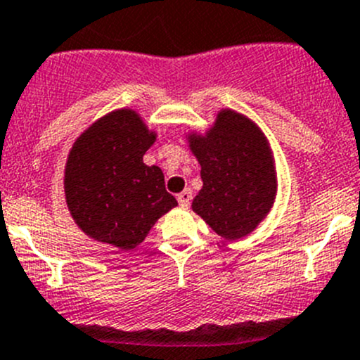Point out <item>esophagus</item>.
<instances>
[{
    "instance_id": "34e87169",
    "label": "esophagus",
    "mask_w": 360,
    "mask_h": 360,
    "mask_svg": "<svg viewBox=\"0 0 360 360\" xmlns=\"http://www.w3.org/2000/svg\"><path fill=\"white\" fill-rule=\"evenodd\" d=\"M176 200H178V205H180V207L187 208L191 205V200H193V193H191L189 189H186L184 193L178 194Z\"/></svg>"
}]
</instances>
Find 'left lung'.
<instances>
[{"label":"left lung","instance_id":"obj_1","mask_svg":"<svg viewBox=\"0 0 360 360\" xmlns=\"http://www.w3.org/2000/svg\"><path fill=\"white\" fill-rule=\"evenodd\" d=\"M189 143L203 180L193 210L228 240L251 233L276 198V169L265 136L251 120L226 109L205 138L191 136Z\"/></svg>","mask_w":360,"mask_h":360}]
</instances>
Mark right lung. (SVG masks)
Masks as SVG:
<instances>
[{
  "instance_id": "obj_1",
  "label": "right lung",
  "mask_w": 360,
  "mask_h": 360,
  "mask_svg": "<svg viewBox=\"0 0 360 360\" xmlns=\"http://www.w3.org/2000/svg\"><path fill=\"white\" fill-rule=\"evenodd\" d=\"M153 141L155 134L134 111L120 109L74 143L65 167V196L74 221L91 238L129 251L176 207L160 167L143 162Z\"/></svg>"
}]
</instances>
